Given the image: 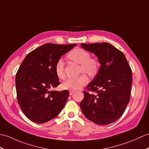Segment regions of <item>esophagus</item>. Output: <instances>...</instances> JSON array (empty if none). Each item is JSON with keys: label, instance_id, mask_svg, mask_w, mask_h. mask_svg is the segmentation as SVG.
<instances>
[{"label": "esophagus", "instance_id": "obj_1", "mask_svg": "<svg viewBox=\"0 0 149 149\" xmlns=\"http://www.w3.org/2000/svg\"><path fill=\"white\" fill-rule=\"evenodd\" d=\"M74 90H70V91H69V94H70V95H72L74 93Z\"/></svg>", "mask_w": 149, "mask_h": 149}]
</instances>
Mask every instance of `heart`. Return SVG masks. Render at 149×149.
<instances>
[{
	"label": "heart",
	"instance_id": "1",
	"mask_svg": "<svg viewBox=\"0 0 149 149\" xmlns=\"http://www.w3.org/2000/svg\"><path fill=\"white\" fill-rule=\"evenodd\" d=\"M67 57L70 60L80 64L81 72H84L89 77H93L98 74L101 65L100 62L97 58H91L88 51L82 48H76L67 54ZM54 70L59 79H63L65 78L64 61L62 59H59L56 62ZM88 81L87 76L85 74H82L77 77L67 79L62 84V88L69 90H76L87 84Z\"/></svg>",
	"mask_w": 149,
	"mask_h": 149
}]
</instances>
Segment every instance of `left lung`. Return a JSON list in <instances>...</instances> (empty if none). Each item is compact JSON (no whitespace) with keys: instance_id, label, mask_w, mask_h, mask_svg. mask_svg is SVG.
Wrapping results in <instances>:
<instances>
[{"instance_id":"obj_1","label":"left lung","mask_w":149,"mask_h":149,"mask_svg":"<svg viewBox=\"0 0 149 149\" xmlns=\"http://www.w3.org/2000/svg\"><path fill=\"white\" fill-rule=\"evenodd\" d=\"M81 46L96 54L101 63L98 74L86 88L88 91H83L81 110L93 123L100 125L110 124L120 118L130 102L131 69L125 55L112 44L82 43Z\"/></svg>"}]
</instances>
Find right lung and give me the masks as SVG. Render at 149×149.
<instances>
[{"mask_svg": "<svg viewBox=\"0 0 149 149\" xmlns=\"http://www.w3.org/2000/svg\"><path fill=\"white\" fill-rule=\"evenodd\" d=\"M76 44L47 43L26 55L16 75L17 100L22 112L33 122L42 124L56 117L69 96L67 90L50 91L60 84L56 62Z\"/></svg>", "mask_w": 149, "mask_h": 149, "instance_id": "add662e5", "label": "right lung"}]
</instances>
